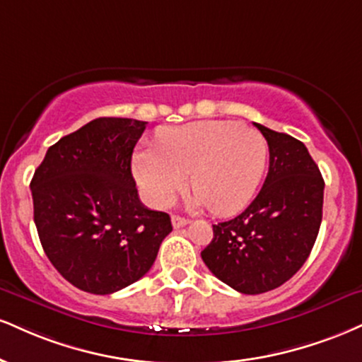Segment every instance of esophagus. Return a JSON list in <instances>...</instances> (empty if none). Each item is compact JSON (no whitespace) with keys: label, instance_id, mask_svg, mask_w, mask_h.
Listing matches in <instances>:
<instances>
[{"label":"esophagus","instance_id":"1","mask_svg":"<svg viewBox=\"0 0 362 362\" xmlns=\"http://www.w3.org/2000/svg\"><path fill=\"white\" fill-rule=\"evenodd\" d=\"M189 224V219H185V217H180V216H172V226L175 229H180L184 228V226Z\"/></svg>","mask_w":362,"mask_h":362}]
</instances>
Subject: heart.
Instances as JSON below:
<instances>
[{"instance_id": "obj_1", "label": "heart", "mask_w": 362, "mask_h": 362, "mask_svg": "<svg viewBox=\"0 0 362 362\" xmlns=\"http://www.w3.org/2000/svg\"><path fill=\"white\" fill-rule=\"evenodd\" d=\"M268 160L261 133L233 121H197L158 134V148H139L133 160L138 185L155 207H167L187 187L194 204L233 216L251 202Z\"/></svg>"}]
</instances>
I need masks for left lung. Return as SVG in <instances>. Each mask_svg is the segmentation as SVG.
<instances>
[{"instance_id": "1", "label": "left lung", "mask_w": 362, "mask_h": 362, "mask_svg": "<svg viewBox=\"0 0 362 362\" xmlns=\"http://www.w3.org/2000/svg\"><path fill=\"white\" fill-rule=\"evenodd\" d=\"M255 126L269 148L267 180L245 212L212 226L214 238L200 252L221 281L246 295L275 290L303 267L324 206V178L307 146Z\"/></svg>"}]
</instances>
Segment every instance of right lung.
<instances>
[{
  "label": "right lung",
  "instance_id": "add662e5",
  "mask_svg": "<svg viewBox=\"0 0 362 362\" xmlns=\"http://www.w3.org/2000/svg\"><path fill=\"white\" fill-rule=\"evenodd\" d=\"M146 121L98 117L47 150L32 178L43 251L79 290L110 295L145 276L172 233L138 197L133 148Z\"/></svg>",
  "mask_w": 362,
  "mask_h": 362
}]
</instances>
